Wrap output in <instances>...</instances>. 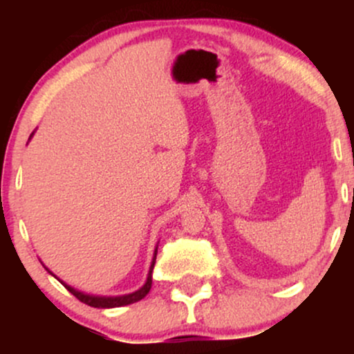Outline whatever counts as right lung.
Returning <instances> with one entry per match:
<instances>
[{
    "instance_id": "right-lung-1",
    "label": "right lung",
    "mask_w": 354,
    "mask_h": 354,
    "mask_svg": "<svg viewBox=\"0 0 354 354\" xmlns=\"http://www.w3.org/2000/svg\"><path fill=\"white\" fill-rule=\"evenodd\" d=\"M154 263H156V250H154L153 263H151V268H149L148 279H146V283L140 288V290L135 291V293L123 295V296H93V295H86V293H81V291H78V290H75V288H71L70 284L63 283V281H61V279H59V281H61V284H63L64 288H66L68 291H70L73 296H76V298H78L81 303L88 304V306H93V308L126 306V304H131V303L140 301V299H143L145 296L149 293V290H151V283H153V268H154ZM50 273H51V271H50ZM53 276H55V274H53Z\"/></svg>"
}]
</instances>
